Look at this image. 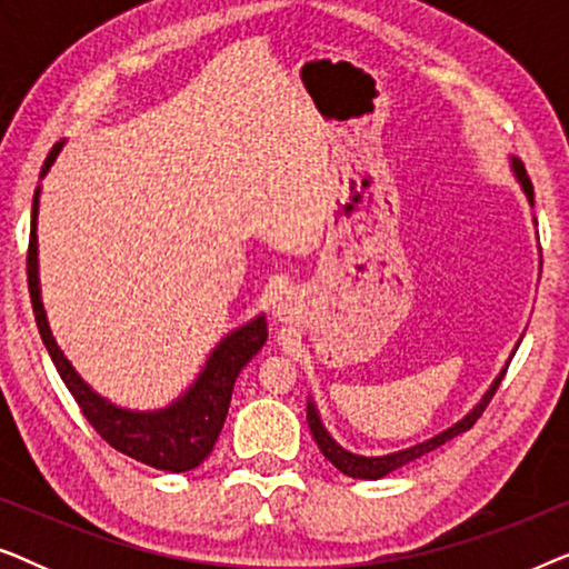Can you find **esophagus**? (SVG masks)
Instances as JSON below:
<instances>
[{
	"mask_svg": "<svg viewBox=\"0 0 569 569\" xmlns=\"http://www.w3.org/2000/svg\"><path fill=\"white\" fill-rule=\"evenodd\" d=\"M295 306H298V298H295L292 290H282L274 292V298H271V316L279 318V321H287L295 313Z\"/></svg>",
	"mask_w": 569,
	"mask_h": 569,
	"instance_id": "obj_1",
	"label": "esophagus"
}]
</instances>
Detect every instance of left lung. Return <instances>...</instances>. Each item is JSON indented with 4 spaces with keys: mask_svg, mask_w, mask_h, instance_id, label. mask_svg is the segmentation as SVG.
I'll return each instance as SVG.
<instances>
[{
    "mask_svg": "<svg viewBox=\"0 0 569 569\" xmlns=\"http://www.w3.org/2000/svg\"><path fill=\"white\" fill-rule=\"evenodd\" d=\"M510 168H512V176L518 178L520 189H523V193H526L528 204L533 207V186H531V178H528L523 162H520V160L516 158V154H510ZM533 222H536V217H533ZM512 355H516V349H512ZM508 362H510V360H508ZM505 370H508V365H505V368L500 370V376H497V378L492 380V386L487 388V393L481 396L477 407H473L463 419H458V422L450 425L448 430L432 435L430 440L417 442V446H411V448L396 450V453H388V456H357V453H352V450L341 448L339 442L331 438L329 430H326V427H323L321 415H318L313 399H308V427H310V432H313V440L318 442V448H321V453H323L326 458H329V461H331L333 466H337V469H339L341 473H347V477H352V479H383L386 473L401 469V466L411 463V461H415V458H422L425 453H430V450L446 446V442L453 440L456 435L471 430L473 422H477V419L481 417V411L487 409V403L492 401V396H495V391H497V386H500Z\"/></svg>",
    "mask_w": 569,
    "mask_h": 569,
    "instance_id": "8db88e82",
    "label": "left lung"
}]
</instances>
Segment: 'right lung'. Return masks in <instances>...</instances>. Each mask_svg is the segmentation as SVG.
<instances>
[{
  "label": "right lung",
  "mask_w": 569,
  "mask_h": 569,
  "mask_svg": "<svg viewBox=\"0 0 569 569\" xmlns=\"http://www.w3.org/2000/svg\"><path fill=\"white\" fill-rule=\"evenodd\" d=\"M61 147H64V139L53 144V150L43 162L41 178L51 170ZM38 199H41V186L33 193V212H30L28 290L30 302H33L38 333H41L43 345L49 349L51 360L57 365L69 393L80 403L82 415L96 427L100 438L108 446L121 450L123 456L170 473L197 469L212 453L214 442L220 438L236 378L269 337L267 316H256L248 323L224 333L212 352H209L204 368L199 370L193 383L176 401H170L168 407L139 411L108 401L106 396L92 391L80 378V372L72 368V362L67 360L57 339H53L49 318H46L41 279H38Z\"/></svg>",
  "instance_id": "obj_1"
}]
</instances>
